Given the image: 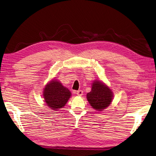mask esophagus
Instances as JSON below:
<instances>
[{
	"mask_svg": "<svg viewBox=\"0 0 156 156\" xmlns=\"http://www.w3.org/2000/svg\"><path fill=\"white\" fill-rule=\"evenodd\" d=\"M76 94L78 96H82V95H83V91L82 90H79V91H77Z\"/></svg>",
	"mask_w": 156,
	"mask_h": 156,
	"instance_id": "obj_1",
	"label": "esophagus"
}]
</instances>
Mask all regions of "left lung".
Wrapping results in <instances>:
<instances>
[{
	"label": "left lung",
	"mask_w": 156,
	"mask_h": 156,
	"mask_svg": "<svg viewBox=\"0 0 156 156\" xmlns=\"http://www.w3.org/2000/svg\"><path fill=\"white\" fill-rule=\"evenodd\" d=\"M91 92L87 94L90 105L97 111H103L108 107L113 99V93L107 85L100 81L93 82Z\"/></svg>",
	"instance_id": "left-lung-1"
}]
</instances>
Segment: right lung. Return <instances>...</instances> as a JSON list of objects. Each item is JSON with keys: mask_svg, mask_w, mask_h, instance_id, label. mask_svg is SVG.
Segmentation results:
<instances>
[{"mask_svg": "<svg viewBox=\"0 0 156 156\" xmlns=\"http://www.w3.org/2000/svg\"><path fill=\"white\" fill-rule=\"evenodd\" d=\"M43 96L47 106L56 111L66 104L71 96V93L61 83L54 80L44 87Z\"/></svg>", "mask_w": 156, "mask_h": 156, "instance_id": "1", "label": "right lung"}]
</instances>
